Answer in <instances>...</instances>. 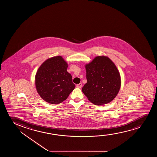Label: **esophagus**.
<instances>
[{
	"label": "esophagus",
	"mask_w": 157,
	"mask_h": 157,
	"mask_svg": "<svg viewBox=\"0 0 157 157\" xmlns=\"http://www.w3.org/2000/svg\"><path fill=\"white\" fill-rule=\"evenodd\" d=\"M76 86H77V88H82V84H81V83H80V84H77V85H76Z\"/></svg>",
	"instance_id": "obj_1"
}]
</instances>
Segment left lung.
Returning <instances> with one entry per match:
<instances>
[{"mask_svg": "<svg viewBox=\"0 0 157 157\" xmlns=\"http://www.w3.org/2000/svg\"><path fill=\"white\" fill-rule=\"evenodd\" d=\"M87 83L82 91L95 105L109 103L118 94L121 80L119 71L107 56H97L85 65Z\"/></svg>", "mask_w": 157, "mask_h": 157, "instance_id": "left-lung-1", "label": "left lung"}]
</instances>
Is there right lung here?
Masks as SVG:
<instances>
[{
    "mask_svg": "<svg viewBox=\"0 0 157 157\" xmlns=\"http://www.w3.org/2000/svg\"><path fill=\"white\" fill-rule=\"evenodd\" d=\"M68 64L62 56L50 58L42 64L35 75L37 92L42 99L51 104L64 101L75 88Z\"/></svg>",
    "mask_w": 157,
    "mask_h": 157,
    "instance_id": "1",
    "label": "right lung"
}]
</instances>
